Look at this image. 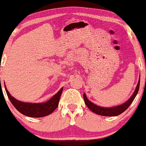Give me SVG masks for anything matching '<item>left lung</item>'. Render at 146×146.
Masks as SVG:
<instances>
[{
  "instance_id": "obj_1",
  "label": "left lung",
  "mask_w": 146,
  "mask_h": 146,
  "mask_svg": "<svg viewBox=\"0 0 146 146\" xmlns=\"http://www.w3.org/2000/svg\"><path fill=\"white\" fill-rule=\"evenodd\" d=\"M139 86H140V78H139V82H138L137 86H136V90L134 91L133 94H132V96H131L130 98H129L127 102H125V103H123V104L119 105V106L112 107V108H103V107L96 106V105L93 103L92 102H91L88 98H87L85 94H84V102H85L87 107H88L92 112L97 114V115L107 117L117 116V115H120V114H121L122 112H124V111L130 106V105L131 104V103L133 101V100H134L135 97L137 95L138 92H139Z\"/></svg>"
}]
</instances>
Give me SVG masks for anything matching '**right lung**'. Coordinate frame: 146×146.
Listing matches in <instances>:
<instances>
[{
  "label": "right lung",
  "instance_id": "add662e5",
  "mask_svg": "<svg viewBox=\"0 0 146 146\" xmlns=\"http://www.w3.org/2000/svg\"><path fill=\"white\" fill-rule=\"evenodd\" d=\"M62 90L63 88H61L55 95H54L46 103H31L21 102L13 98L5 87L6 93L12 104L22 115L30 117H43L50 115L58 108Z\"/></svg>",
  "mask_w": 146,
  "mask_h": 146
}]
</instances>
